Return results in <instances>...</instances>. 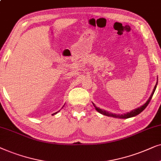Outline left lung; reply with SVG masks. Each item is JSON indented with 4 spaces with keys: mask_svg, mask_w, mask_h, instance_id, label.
Here are the masks:
<instances>
[{
    "mask_svg": "<svg viewBox=\"0 0 161 161\" xmlns=\"http://www.w3.org/2000/svg\"><path fill=\"white\" fill-rule=\"evenodd\" d=\"M157 85H158V80H157V83H156L155 87H154L153 93H152V94H151L150 97L149 98V99H148V100L147 101V102H146L145 104H143L142 106L139 107V108L135 109V110H133L130 111V112H128V113H124V114H121V115L119 114V115H117V114H114V113H109V112H108V111L103 110H102V109H100V108H97V107H96L95 104H93V106L95 107L96 110H97L98 113H101V114H102V115H107V116H110V117H114V118H119V119H129V118H132V117L136 116L137 115L140 114V113H141V112H142V111H143V110H144V109H145L146 108H147L148 104H149V102H150L151 99H152V98H153V96L154 93H155L156 87H157Z\"/></svg>",
    "mask_w": 161,
    "mask_h": 161,
    "instance_id": "left-lung-1",
    "label": "left lung"
}]
</instances>
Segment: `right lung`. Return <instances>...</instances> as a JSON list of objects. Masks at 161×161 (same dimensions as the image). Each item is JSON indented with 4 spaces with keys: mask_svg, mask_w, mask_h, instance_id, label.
Here are the masks:
<instances>
[{
    "mask_svg": "<svg viewBox=\"0 0 161 161\" xmlns=\"http://www.w3.org/2000/svg\"><path fill=\"white\" fill-rule=\"evenodd\" d=\"M58 112H59V111H58ZM58 112H57V113H53V114H56V113H58Z\"/></svg>",
    "mask_w": 161,
    "mask_h": 161,
    "instance_id": "obj_1",
    "label": "right lung"
}]
</instances>
